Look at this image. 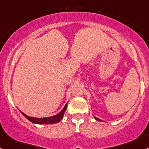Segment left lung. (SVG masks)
I'll use <instances>...</instances> for the list:
<instances>
[{
	"label": "left lung",
	"instance_id": "1",
	"mask_svg": "<svg viewBox=\"0 0 149 149\" xmlns=\"http://www.w3.org/2000/svg\"><path fill=\"white\" fill-rule=\"evenodd\" d=\"M95 118V120H99V121H102L100 120V119H99V118H96V117H94Z\"/></svg>",
	"mask_w": 149,
	"mask_h": 149
}]
</instances>
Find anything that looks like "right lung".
Instances as JSON below:
<instances>
[{
	"instance_id": "right-lung-1",
	"label": "right lung",
	"mask_w": 149,
	"mask_h": 149,
	"mask_svg": "<svg viewBox=\"0 0 149 149\" xmlns=\"http://www.w3.org/2000/svg\"><path fill=\"white\" fill-rule=\"evenodd\" d=\"M67 103L66 104L65 106L64 107V108L62 109V111L59 113H58L57 115L54 116H51V117H47V118H33V117H29V116H26V114H24L23 112H21V110H19L21 113L23 114V116H25L29 120H30L31 122L33 123L36 124H54L56 123H59V121L62 120V119L63 118L64 113L65 112V110H67Z\"/></svg>"
}]
</instances>
